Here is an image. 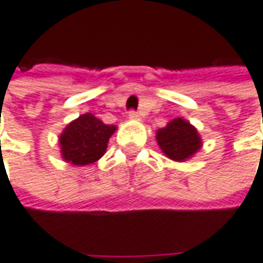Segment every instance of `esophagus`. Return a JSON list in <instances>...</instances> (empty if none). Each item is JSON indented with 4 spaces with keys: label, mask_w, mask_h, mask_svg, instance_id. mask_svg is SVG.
Here are the masks:
<instances>
[{
    "label": "esophagus",
    "mask_w": 263,
    "mask_h": 263,
    "mask_svg": "<svg viewBox=\"0 0 263 263\" xmlns=\"http://www.w3.org/2000/svg\"><path fill=\"white\" fill-rule=\"evenodd\" d=\"M128 116H129V119H140V115H138L135 110H131V111L128 113Z\"/></svg>",
    "instance_id": "34e87169"
}]
</instances>
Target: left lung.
I'll list each match as a JSON object with an SVG mask.
<instances>
[{
	"label": "left lung",
	"instance_id": "8db88e82",
	"mask_svg": "<svg viewBox=\"0 0 263 263\" xmlns=\"http://www.w3.org/2000/svg\"><path fill=\"white\" fill-rule=\"evenodd\" d=\"M156 140L166 157L184 162L201 148V138L197 129L182 118L171 120L165 128L156 132Z\"/></svg>",
	"mask_w": 263,
	"mask_h": 263
}]
</instances>
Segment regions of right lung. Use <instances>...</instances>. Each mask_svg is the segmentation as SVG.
<instances>
[{
	"label": "right lung",
	"mask_w": 263,
	"mask_h": 263,
	"mask_svg": "<svg viewBox=\"0 0 263 263\" xmlns=\"http://www.w3.org/2000/svg\"><path fill=\"white\" fill-rule=\"evenodd\" d=\"M115 131V125H106L91 113L81 115L59 137L63 160L76 166L97 162L106 153L109 138Z\"/></svg>",
	"instance_id": "right-lung-1"
}]
</instances>
